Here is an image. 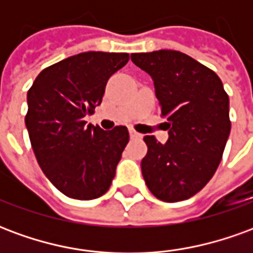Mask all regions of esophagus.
I'll list each match as a JSON object with an SVG mask.
<instances>
[{
	"label": "esophagus",
	"mask_w": 253,
	"mask_h": 253,
	"mask_svg": "<svg viewBox=\"0 0 253 253\" xmlns=\"http://www.w3.org/2000/svg\"><path fill=\"white\" fill-rule=\"evenodd\" d=\"M128 131H130V137H131L132 139H138V138H142V134H139L138 131H135L134 128H130Z\"/></svg>",
	"instance_id": "esophagus-1"
}]
</instances>
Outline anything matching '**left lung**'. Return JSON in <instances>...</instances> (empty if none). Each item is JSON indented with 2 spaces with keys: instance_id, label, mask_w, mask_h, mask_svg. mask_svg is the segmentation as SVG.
Segmentation results:
<instances>
[{
  "instance_id": "1",
  "label": "left lung",
  "mask_w": 253,
  "mask_h": 253,
  "mask_svg": "<svg viewBox=\"0 0 253 253\" xmlns=\"http://www.w3.org/2000/svg\"><path fill=\"white\" fill-rule=\"evenodd\" d=\"M131 61L152 76L169 138L160 143L145 135L148 153L141 168L157 199H188L206 186L222 159L230 134L229 96L211 69L175 50L131 54Z\"/></svg>"
}]
</instances>
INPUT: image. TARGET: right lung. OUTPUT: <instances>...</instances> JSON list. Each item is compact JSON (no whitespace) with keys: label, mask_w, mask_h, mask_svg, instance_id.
Listing matches in <instances>:
<instances>
[{"label":"right lung","mask_w":253,"mask_h":253,"mask_svg":"<svg viewBox=\"0 0 253 253\" xmlns=\"http://www.w3.org/2000/svg\"><path fill=\"white\" fill-rule=\"evenodd\" d=\"M128 59L127 52H81L42 70L27 93L25 126L38 164L69 198L96 199L115 177L127 127L104 131L84 118L93 114L108 78Z\"/></svg>","instance_id":"1"}]
</instances>
